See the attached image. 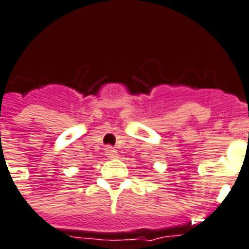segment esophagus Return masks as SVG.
<instances>
[{"mask_svg":"<svg viewBox=\"0 0 249 249\" xmlns=\"http://www.w3.org/2000/svg\"><path fill=\"white\" fill-rule=\"evenodd\" d=\"M105 153H106L107 157H110V159H115V157H118V151L115 148H112V147H106L105 148Z\"/></svg>","mask_w":249,"mask_h":249,"instance_id":"esophagus-1","label":"esophagus"}]
</instances>
